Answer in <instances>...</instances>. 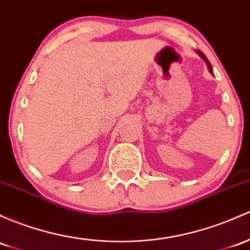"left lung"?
<instances>
[{
  "instance_id": "obj_1",
  "label": "left lung",
  "mask_w": 250,
  "mask_h": 250,
  "mask_svg": "<svg viewBox=\"0 0 250 250\" xmlns=\"http://www.w3.org/2000/svg\"><path fill=\"white\" fill-rule=\"evenodd\" d=\"M196 52H197V54H198V56H199V57H201V58H202V59H203V60H204V62H205V64H207V66H208V68H209L210 73H212V67H211V64H210V62H209V60H208V59H207V57H205V56H204V54H203L201 51H196Z\"/></svg>"
}]
</instances>
